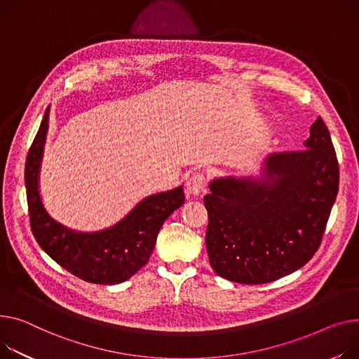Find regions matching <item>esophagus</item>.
<instances>
[{
    "instance_id": "1",
    "label": "esophagus",
    "mask_w": 359,
    "mask_h": 359,
    "mask_svg": "<svg viewBox=\"0 0 359 359\" xmlns=\"http://www.w3.org/2000/svg\"><path fill=\"white\" fill-rule=\"evenodd\" d=\"M206 190V177L202 173H195L186 183V192L189 196H201Z\"/></svg>"
}]
</instances>
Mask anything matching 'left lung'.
Listing matches in <instances>:
<instances>
[{"mask_svg":"<svg viewBox=\"0 0 359 359\" xmlns=\"http://www.w3.org/2000/svg\"><path fill=\"white\" fill-rule=\"evenodd\" d=\"M203 198L206 250L218 276L243 284L289 276L315 255L339 189V165L319 116L304 150L271 153L258 176L215 177Z\"/></svg>","mask_w":359,"mask_h":359,"instance_id":"8db88e82","label":"left lung"}]
</instances>
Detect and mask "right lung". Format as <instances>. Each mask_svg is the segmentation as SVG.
Wrapping results in <instances>:
<instances>
[{
    "mask_svg": "<svg viewBox=\"0 0 359 359\" xmlns=\"http://www.w3.org/2000/svg\"><path fill=\"white\" fill-rule=\"evenodd\" d=\"M49 112L47 107L24 172L33 235L43 251L74 276L95 284L124 283L147 264L161 225L184 203L183 186L144 198L121 221L101 231L82 232L60 224L46 210L39 189Z\"/></svg>",
    "mask_w": 359,
    "mask_h": 359,
    "instance_id": "obj_1",
    "label": "right lung"
}]
</instances>
